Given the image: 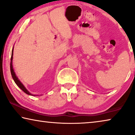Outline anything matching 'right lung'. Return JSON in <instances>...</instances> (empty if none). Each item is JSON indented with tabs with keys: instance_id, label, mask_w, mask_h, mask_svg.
Masks as SVG:
<instances>
[{
	"instance_id": "1",
	"label": "right lung",
	"mask_w": 135,
	"mask_h": 135,
	"mask_svg": "<svg viewBox=\"0 0 135 135\" xmlns=\"http://www.w3.org/2000/svg\"><path fill=\"white\" fill-rule=\"evenodd\" d=\"M13 50H14V47L12 49V53H11V62H10V71H11V76L12 78L15 81V83L16 84L18 87H19L22 90L23 92H25L26 94H28V95H31V96H36V95H34V94H32L31 93L28 91L27 88L25 87V86L23 85V84L22 83V82L20 81V80L18 79V78L16 76V74L15 73V71H14L13 69Z\"/></svg>"
}]
</instances>
